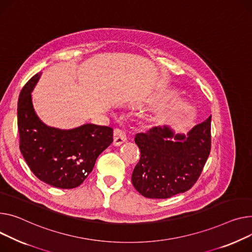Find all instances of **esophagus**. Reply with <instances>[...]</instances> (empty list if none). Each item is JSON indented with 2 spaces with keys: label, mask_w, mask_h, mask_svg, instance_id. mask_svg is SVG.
I'll return each mask as SVG.
<instances>
[{
  "label": "esophagus",
  "mask_w": 252,
  "mask_h": 252,
  "mask_svg": "<svg viewBox=\"0 0 252 252\" xmlns=\"http://www.w3.org/2000/svg\"><path fill=\"white\" fill-rule=\"evenodd\" d=\"M126 142V131L121 128H115L113 131V145L121 146L122 144H124Z\"/></svg>",
  "instance_id": "34e87169"
}]
</instances>
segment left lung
I'll list each match as a JSON object with an SVG mask.
<instances>
[{
    "mask_svg": "<svg viewBox=\"0 0 252 252\" xmlns=\"http://www.w3.org/2000/svg\"><path fill=\"white\" fill-rule=\"evenodd\" d=\"M211 119L195 125L187 135L176 133L169 126L137 133L141 159L131 182L142 195L168 198L193 186L210 155Z\"/></svg>",
    "mask_w": 252,
    "mask_h": 252,
    "instance_id": "obj_1",
    "label": "left lung"
}]
</instances>
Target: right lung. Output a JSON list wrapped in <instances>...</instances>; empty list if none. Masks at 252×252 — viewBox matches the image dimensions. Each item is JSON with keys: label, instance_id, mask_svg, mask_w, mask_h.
<instances>
[{"label": "right lung", "instance_id": "1", "mask_svg": "<svg viewBox=\"0 0 252 252\" xmlns=\"http://www.w3.org/2000/svg\"><path fill=\"white\" fill-rule=\"evenodd\" d=\"M41 73L33 76L18 99L20 151L38 179L58 189H75L92 171L96 159L113 141V129L85 124L62 129L45 125L35 112L32 91Z\"/></svg>", "mask_w": 252, "mask_h": 252}]
</instances>
